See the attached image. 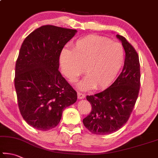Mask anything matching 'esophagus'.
Instances as JSON below:
<instances>
[{
  "instance_id": "1",
  "label": "esophagus",
  "mask_w": 158,
  "mask_h": 158,
  "mask_svg": "<svg viewBox=\"0 0 158 158\" xmlns=\"http://www.w3.org/2000/svg\"><path fill=\"white\" fill-rule=\"evenodd\" d=\"M77 97H78L79 99H84L85 97V94H82L81 93H77Z\"/></svg>"
}]
</instances>
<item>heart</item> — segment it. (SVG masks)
Here are the masks:
<instances>
[{
    "label": "heart",
    "instance_id": "heart-1",
    "mask_svg": "<svg viewBox=\"0 0 158 158\" xmlns=\"http://www.w3.org/2000/svg\"><path fill=\"white\" fill-rule=\"evenodd\" d=\"M122 45L106 37L90 34L75 42L72 50L64 49L59 56L62 73L75 81L84 72L87 74L78 84L79 89L98 90L108 87L118 74L124 61Z\"/></svg>",
    "mask_w": 158,
    "mask_h": 158
}]
</instances>
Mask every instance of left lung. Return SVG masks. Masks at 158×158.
Listing matches in <instances>:
<instances>
[{"mask_svg": "<svg viewBox=\"0 0 158 158\" xmlns=\"http://www.w3.org/2000/svg\"><path fill=\"white\" fill-rule=\"evenodd\" d=\"M117 38L125 51L122 73L110 87L101 93L88 95L92 110L83 119L85 127L96 135H108L121 128L128 120L137 99L140 86L139 56L124 36Z\"/></svg>", "mask_w": 158, "mask_h": 158, "instance_id": "8db88e82", "label": "left lung"}]
</instances>
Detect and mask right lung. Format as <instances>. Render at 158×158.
I'll return each instance as SVG.
<instances>
[{
    "mask_svg": "<svg viewBox=\"0 0 158 158\" xmlns=\"http://www.w3.org/2000/svg\"><path fill=\"white\" fill-rule=\"evenodd\" d=\"M76 30L44 25L23 42L16 60L14 85L19 108L28 124L40 131L56 127L77 92L59 71V56Z\"/></svg>",
    "mask_w": 158,
    "mask_h": 158,
    "instance_id": "obj_1",
    "label": "right lung"
}]
</instances>
